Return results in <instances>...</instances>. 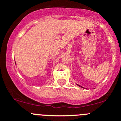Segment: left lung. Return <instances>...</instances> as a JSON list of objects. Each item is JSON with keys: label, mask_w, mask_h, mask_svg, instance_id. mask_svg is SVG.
<instances>
[{"label": "left lung", "mask_w": 121, "mask_h": 121, "mask_svg": "<svg viewBox=\"0 0 121 121\" xmlns=\"http://www.w3.org/2000/svg\"><path fill=\"white\" fill-rule=\"evenodd\" d=\"M77 85H78V86H79V87H82V88H83V87H81V86H79V85H78V84H77Z\"/></svg>", "instance_id": "1"}]
</instances>
